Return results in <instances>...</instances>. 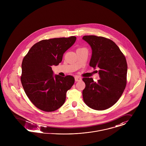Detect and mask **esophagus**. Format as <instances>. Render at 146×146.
<instances>
[{
    "label": "esophagus",
    "mask_w": 146,
    "mask_h": 146,
    "mask_svg": "<svg viewBox=\"0 0 146 146\" xmlns=\"http://www.w3.org/2000/svg\"><path fill=\"white\" fill-rule=\"evenodd\" d=\"M75 81H76V82L82 81V78L80 77H78V76H76L75 77Z\"/></svg>",
    "instance_id": "34e87169"
}]
</instances>
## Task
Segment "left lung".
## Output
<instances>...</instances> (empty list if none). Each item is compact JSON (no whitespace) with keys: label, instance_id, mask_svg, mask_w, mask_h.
Segmentation results:
<instances>
[{"label":"left lung","instance_id":"8db88e82","mask_svg":"<svg viewBox=\"0 0 146 146\" xmlns=\"http://www.w3.org/2000/svg\"><path fill=\"white\" fill-rule=\"evenodd\" d=\"M92 49L90 65L100 68V79L83 78L86 84L82 95L84 103L90 108L104 110L118 101L127 84V63L125 57L112 40L94 35L84 36Z\"/></svg>","mask_w":146,"mask_h":146}]
</instances>
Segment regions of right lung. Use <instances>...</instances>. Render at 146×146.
<instances>
[{"instance_id":"1","label":"right lung","mask_w":146,"mask_h":146,"mask_svg":"<svg viewBox=\"0 0 146 146\" xmlns=\"http://www.w3.org/2000/svg\"><path fill=\"white\" fill-rule=\"evenodd\" d=\"M76 37L44 40L33 45L23 59L21 83L25 92L38 109L54 111L65 102L66 93L74 83L72 76L54 74L51 66L59 65Z\"/></svg>"}]
</instances>
